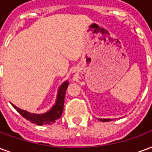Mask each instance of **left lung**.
Here are the masks:
<instances>
[{
  "label": "left lung",
  "instance_id": "1",
  "mask_svg": "<svg viewBox=\"0 0 152 152\" xmlns=\"http://www.w3.org/2000/svg\"><path fill=\"white\" fill-rule=\"evenodd\" d=\"M100 121H102V122H109V121H111V119H102L100 118L99 119Z\"/></svg>",
  "mask_w": 152,
  "mask_h": 152
}]
</instances>
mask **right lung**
I'll use <instances>...</instances> for the list:
<instances>
[{
	"mask_svg": "<svg viewBox=\"0 0 152 152\" xmlns=\"http://www.w3.org/2000/svg\"><path fill=\"white\" fill-rule=\"evenodd\" d=\"M68 84H69L68 82L65 81L59 87L56 104L48 113H45L43 114L31 113L27 112V111H25L23 110H21V109L16 107L14 104H12V105L23 118H25L26 120L30 121L32 123L39 125V126L53 124L54 122H56V120L59 119L62 115V113H63V110H64V104L65 93H66V90H67Z\"/></svg>",
	"mask_w": 152,
	"mask_h": 152,
	"instance_id": "1",
	"label": "right lung"
}]
</instances>
